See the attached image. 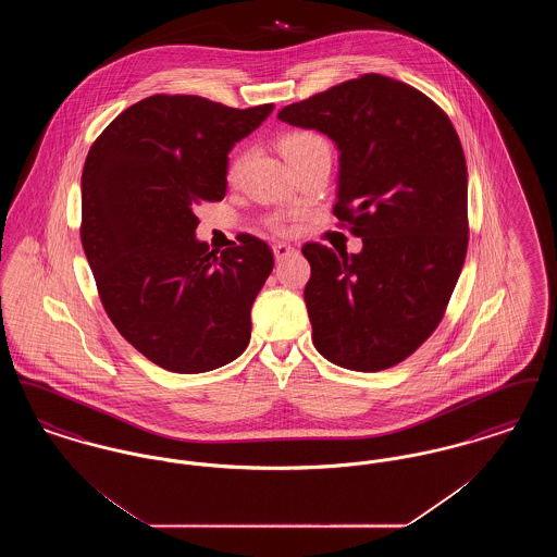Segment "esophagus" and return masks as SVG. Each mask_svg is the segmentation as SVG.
<instances>
[{
	"instance_id": "34e87169",
	"label": "esophagus",
	"mask_w": 557,
	"mask_h": 557,
	"mask_svg": "<svg viewBox=\"0 0 557 557\" xmlns=\"http://www.w3.org/2000/svg\"><path fill=\"white\" fill-rule=\"evenodd\" d=\"M292 252H294V248H292L290 244H286V242H275L273 244L275 261H284L286 257H290Z\"/></svg>"
}]
</instances>
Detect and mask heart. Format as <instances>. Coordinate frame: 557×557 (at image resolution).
Masks as SVG:
<instances>
[{"label": "heart", "mask_w": 557, "mask_h": 557, "mask_svg": "<svg viewBox=\"0 0 557 557\" xmlns=\"http://www.w3.org/2000/svg\"><path fill=\"white\" fill-rule=\"evenodd\" d=\"M280 150H282V154L286 157V160L290 162V160L300 159V157H307V154H313V152H321V150H330V148H327L325 139H323L319 133L294 132L284 135V137L280 139ZM238 169L239 159L234 160V162L230 164V175L234 177V175L238 173ZM273 227L280 230V232L286 230V225H284L282 221H273Z\"/></svg>", "instance_id": "obj_1"}]
</instances>
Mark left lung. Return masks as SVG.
I'll list each match as a JSON object with an SVG mask.
<instances>
[{"instance_id": "1", "label": "left lung", "mask_w": 557, "mask_h": 557, "mask_svg": "<svg viewBox=\"0 0 557 557\" xmlns=\"http://www.w3.org/2000/svg\"><path fill=\"white\" fill-rule=\"evenodd\" d=\"M277 119L336 144L334 214L363 239L357 255L302 246L313 345L346 370H388L436 330L466 261L461 141L422 91L375 73L284 107Z\"/></svg>"}]
</instances>
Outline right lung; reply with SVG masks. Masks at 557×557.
Masks as SVG:
<instances>
[{
  "label": "right lung",
  "mask_w": 557,
  "mask_h": 557,
  "mask_svg": "<svg viewBox=\"0 0 557 557\" xmlns=\"http://www.w3.org/2000/svg\"><path fill=\"white\" fill-rule=\"evenodd\" d=\"M271 112L273 104L150 96L123 110L85 159L87 263L114 327L162 370H216L248 346L273 252L252 236L209 250L196 238L194 207L223 200L227 154Z\"/></svg>",
  "instance_id": "add662e5"
}]
</instances>
